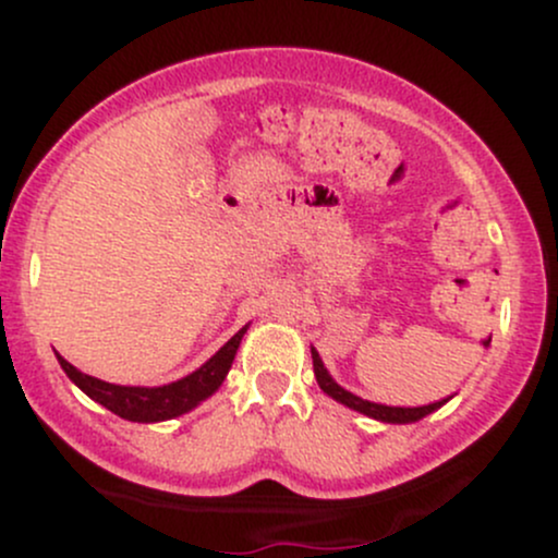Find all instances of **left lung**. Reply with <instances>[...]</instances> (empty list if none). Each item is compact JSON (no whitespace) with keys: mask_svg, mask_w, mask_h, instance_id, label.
Wrapping results in <instances>:
<instances>
[{"mask_svg":"<svg viewBox=\"0 0 558 558\" xmlns=\"http://www.w3.org/2000/svg\"><path fill=\"white\" fill-rule=\"evenodd\" d=\"M312 362H315V377H317V386L325 390V393L330 396V399L341 401L343 407L354 409V412L360 414H367V417L373 420H380V422H393V425H407V422H417L422 417H427V414L435 412V409H440L444 403L451 399L444 401H435V403H427V407H386V403H375V401H364L360 396L349 393V390L338 386L336 380H332L328 369H325L323 360H319V354L315 349H312Z\"/></svg>","mask_w":558,"mask_h":558,"instance_id":"1","label":"left lung"}]
</instances>
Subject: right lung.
I'll return each instance as SVG.
<instances>
[{
  "label": "right lung",
  "mask_w": 558,
  "mask_h": 558,
  "mask_svg": "<svg viewBox=\"0 0 558 558\" xmlns=\"http://www.w3.org/2000/svg\"><path fill=\"white\" fill-rule=\"evenodd\" d=\"M243 332H246V328L235 332V336L217 351L213 360L204 362L196 373L159 388L114 386V383H105L99 380V377L81 373V369H75L68 360H62L60 354H57V362H60L65 375L88 396V399L107 407L112 414H118V417L131 422H162L191 412V409L198 407L204 399H209V396L222 386L230 364L235 360V351H239Z\"/></svg>",
  "instance_id": "right-lung-1"
}]
</instances>
